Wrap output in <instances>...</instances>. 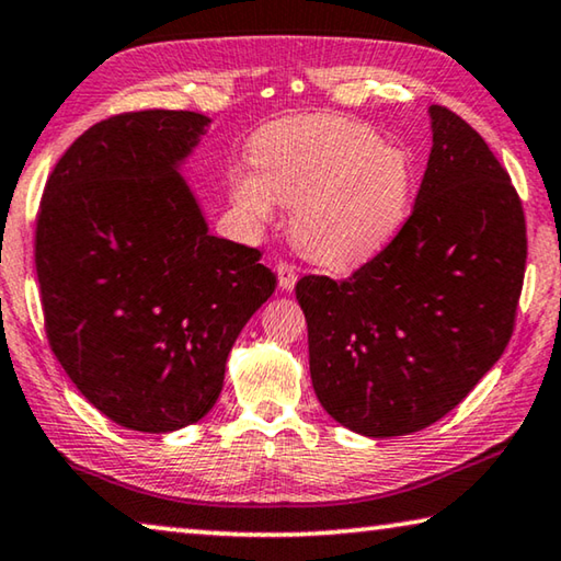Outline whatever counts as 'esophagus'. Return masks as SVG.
Segmentation results:
<instances>
[{"mask_svg":"<svg viewBox=\"0 0 561 561\" xmlns=\"http://www.w3.org/2000/svg\"><path fill=\"white\" fill-rule=\"evenodd\" d=\"M277 274H279V287L282 289H291L297 284V266L289 264V262H279L277 264Z\"/></svg>","mask_w":561,"mask_h":561,"instance_id":"esophagus-1","label":"esophagus"}]
</instances>
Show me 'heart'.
I'll use <instances>...</instances> for the list:
<instances>
[{"label":"heart","instance_id":"1","mask_svg":"<svg viewBox=\"0 0 561 561\" xmlns=\"http://www.w3.org/2000/svg\"><path fill=\"white\" fill-rule=\"evenodd\" d=\"M252 162L256 174H232L239 215L264 225L274 202L295 207V244L332 270L371 260L409 215L414 172L407 152L354 119L309 114L272 124L254 139Z\"/></svg>","mask_w":561,"mask_h":561}]
</instances>
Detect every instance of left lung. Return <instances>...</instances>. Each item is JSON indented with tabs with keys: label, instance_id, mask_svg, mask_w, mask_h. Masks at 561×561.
I'll list each match as a JSON object with an SVG mask.
<instances>
[{
	"label": "left lung",
	"instance_id": "1",
	"mask_svg": "<svg viewBox=\"0 0 561 561\" xmlns=\"http://www.w3.org/2000/svg\"><path fill=\"white\" fill-rule=\"evenodd\" d=\"M412 215L346 279L307 274L297 299L317 399L346 430L402 437L442 420L512 340L527 266L517 190L479 131L432 106Z\"/></svg>",
	"mask_w": 561,
	"mask_h": 561
}]
</instances>
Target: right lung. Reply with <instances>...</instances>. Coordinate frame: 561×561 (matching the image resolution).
I'll return each mask as SVG.
<instances>
[{
    "instance_id": "add662e5",
    "label": "right lung",
    "mask_w": 561,
    "mask_h": 561,
    "mask_svg": "<svg viewBox=\"0 0 561 561\" xmlns=\"http://www.w3.org/2000/svg\"><path fill=\"white\" fill-rule=\"evenodd\" d=\"M207 122L112 114L69 145L39 202L34 266L51 352L135 432L182 430L215 407L229 350L277 287L260 249L207 232L176 174Z\"/></svg>"
}]
</instances>
